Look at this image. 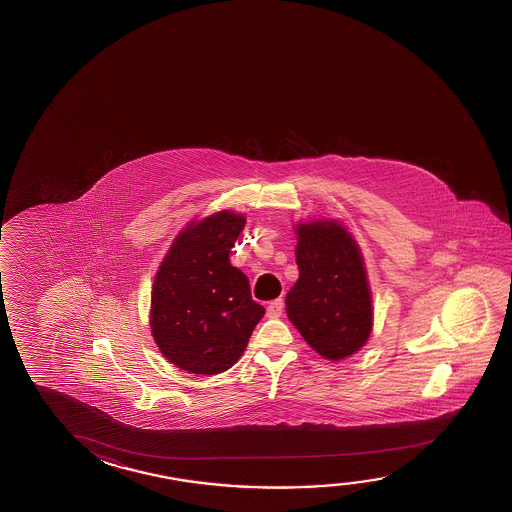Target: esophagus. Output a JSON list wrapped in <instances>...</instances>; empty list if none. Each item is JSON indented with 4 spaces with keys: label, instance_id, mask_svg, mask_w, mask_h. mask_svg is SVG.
Segmentation results:
<instances>
[{
    "label": "esophagus",
    "instance_id": "34e87169",
    "mask_svg": "<svg viewBox=\"0 0 512 512\" xmlns=\"http://www.w3.org/2000/svg\"><path fill=\"white\" fill-rule=\"evenodd\" d=\"M283 307V298H275V300H272L267 307L268 318H279V316L283 314Z\"/></svg>",
    "mask_w": 512,
    "mask_h": 512
}]
</instances>
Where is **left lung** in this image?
<instances>
[{
    "label": "left lung",
    "mask_w": 512,
    "mask_h": 512,
    "mask_svg": "<svg viewBox=\"0 0 512 512\" xmlns=\"http://www.w3.org/2000/svg\"><path fill=\"white\" fill-rule=\"evenodd\" d=\"M298 279L286 314L323 359L343 360L366 346L373 330V297L355 238L337 221L300 222Z\"/></svg>",
    "instance_id": "1"
}]
</instances>
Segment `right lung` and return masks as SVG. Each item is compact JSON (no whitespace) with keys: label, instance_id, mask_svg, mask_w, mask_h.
Here are the masks:
<instances>
[{"label":"right lung","instance_id":"obj_1","mask_svg":"<svg viewBox=\"0 0 512 512\" xmlns=\"http://www.w3.org/2000/svg\"><path fill=\"white\" fill-rule=\"evenodd\" d=\"M245 217L221 210L176 235L155 274L150 327L162 355L192 374H219L245 351L265 314L229 263Z\"/></svg>","mask_w":512,"mask_h":512}]
</instances>
